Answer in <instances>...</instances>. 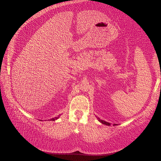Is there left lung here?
Returning <instances> with one entry per match:
<instances>
[{"label":"left lung","mask_w":161,"mask_h":161,"mask_svg":"<svg viewBox=\"0 0 161 161\" xmlns=\"http://www.w3.org/2000/svg\"><path fill=\"white\" fill-rule=\"evenodd\" d=\"M97 117V116H96ZM97 120L99 121L101 123H102V124H103V125H107V126H111V124L109 123V122H105V120H101V119L99 118H97ZM117 125L116 124H114L113 125V126H116Z\"/></svg>","instance_id":"left-lung-1"}]
</instances>
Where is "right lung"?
Here are the masks:
<instances>
[{
	"instance_id": "obj_1",
	"label": "right lung",
	"mask_w": 161,
	"mask_h": 161,
	"mask_svg": "<svg viewBox=\"0 0 161 161\" xmlns=\"http://www.w3.org/2000/svg\"><path fill=\"white\" fill-rule=\"evenodd\" d=\"M59 118V116H58V117H55V118H51V119H49V120L50 121H55L56 120H57V119H58Z\"/></svg>"
}]
</instances>
